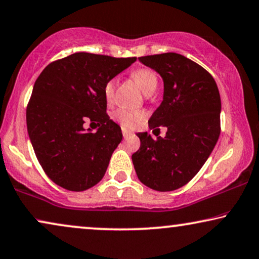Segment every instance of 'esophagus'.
<instances>
[{"label":"esophagus","mask_w":259,"mask_h":259,"mask_svg":"<svg viewBox=\"0 0 259 259\" xmlns=\"http://www.w3.org/2000/svg\"><path fill=\"white\" fill-rule=\"evenodd\" d=\"M130 132H128V131H126V130H122V136H123V138H127V137H128L130 136Z\"/></svg>","instance_id":"1"}]
</instances>
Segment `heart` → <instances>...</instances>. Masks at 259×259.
<instances>
[{
    "instance_id": "b5f03b06",
    "label": "heart",
    "mask_w": 259,
    "mask_h": 259,
    "mask_svg": "<svg viewBox=\"0 0 259 259\" xmlns=\"http://www.w3.org/2000/svg\"><path fill=\"white\" fill-rule=\"evenodd\" d=\"M131 76L139 84L145 95H151V94H153L157 90V87H158V77H157L156 72L152 71L151 69H138L131 73ZM115 85L116 80L109 79L105 84V88H103L105 99L108 103L113 102L114 94H115ZM115 119L123 128H132V127L136 126L143 119V114L127 109H119L115 113Z\"/></svg>"
}]
</instances>
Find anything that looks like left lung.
<instances>
[{"label":"left lung","instance_id":"8db88e82","mask_svg":"<svg viewBox=\"0 0 259 259\" xmlns=\"http://www.w3.org/2000/svg\"><path fill=\"white\" fill-rule=\"evenodd\" d=\"M139 62L158 72L164 83L163 101L149 127L167 131L157 139L147 132L137 134L140 149L132 154L134 169L151 189L176 190L199 172L219 139V89L209 72L179 53L140 57Z\"/></svg>","mask_w":259,"mask_h":259}]
</instances>
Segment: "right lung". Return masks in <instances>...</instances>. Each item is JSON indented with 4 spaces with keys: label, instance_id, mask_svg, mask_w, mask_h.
Here are the masks:
<instances>
[{
    "label": "right lung",
    "instance_id": "add662e5",
    "mask_svg": "<svg viewBox=\"0 0 259 259\" xmlns=\"http://www.w3.org/2000/svg\"><path fill=\"white\" fill-rule=\"evenodd\" d=\"M136 59L77 52L49 64L36 78L27 131L40 165L59 187L83 191L105 176L122 133L107 115L103 88ZM87 119L100 126L95 134L82 127Z\"/></svg>",
    "mask_w": 259,
    "mask_h": 259
}]
</instances>
